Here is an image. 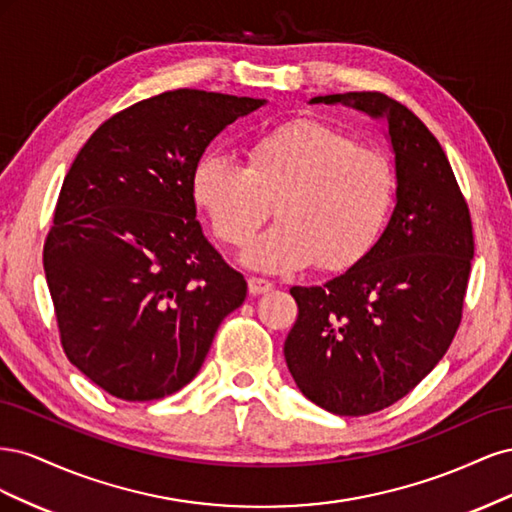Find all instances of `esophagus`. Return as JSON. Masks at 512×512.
I'll return each instance as SVG.
<instances>
[{
	"label": "esophagus",
	"instance_id": "obj_1",
	"mask_svg": "<svg viewBox=\"0 0 512 512\" xmlns=\"http://www.w3.org/2000/svg\"><path fill=\"white\" fill-rule=\"evenodd\" d=\"M247 288H250L252 294H265L273 290V282L265 280V277H250V280H247Z\"/></svg>",
	"mask_w": 512,
	"mask_h": 512
}]
</instances>
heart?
Returning a JSON list of instances; mask_svg holds the SVG:
<instances>
[{
	"label": "heart",
	"instance_id": "obj_1",
	"mask_svg": "<svg viewBox=\"0 0 512 512\" xmlns=\"http://www.w3.org/2000/svg\"><path fill=\"white\" fill-rule=\"evenodd\" d=\"M190 190L213 235L232 247L254 237L275 203L282 222L247 245V267L292 273L318 262L324 271H348L382 235L395 173L386 156L348 132L297 119L254 138L245 166L213 151L200 156Z\"/></svg>",
	"mask_w": 512,
	"mask_h": 512
}]
</instances>
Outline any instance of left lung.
<instances>
[{
  "label": "left lung",
  "mask_w": 512,
  "mask_h": 512,
  "mask_svg": "<svg viewBox=\"0 0 512 512\" xmlns=\"http://www.w3.org/2000/svg\"><path fill=\"white\" fill-rule=\"evenodd\" d=\"M384 119L395 153V209L359 265L324 286H294L299 316L284 342L290 374L316 406L363 416L393 406L451 346L474 235L444 149L410 108L378 91L318 96Z\"/></svg>",
  "instance_id": "8db88e82"
}]
</instances>
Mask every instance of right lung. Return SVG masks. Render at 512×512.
Segmentation results:
<instances>
[{
	"instance_id": "1",
	"label": "right lung",
	"mask_w": 512,
	"mask_h": 512,
	"mask_svg": "<svg viewBox=\"0 0 512 512\" xmlns=\"http://www.w3.org/2000/svg\"><path fill=\"white\" fill-rule=\"evenodd\" d=\"M267 100L175 89L106 119L72 162L44 241L64 352L113 397L151 401L192 382L245 301L196 222L192 170Z\"/></svg>"
}]
</instances>
